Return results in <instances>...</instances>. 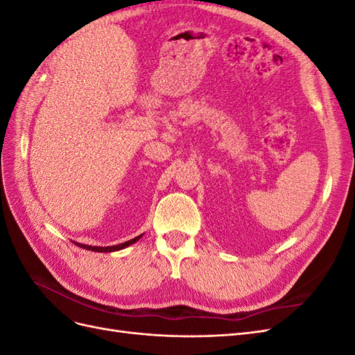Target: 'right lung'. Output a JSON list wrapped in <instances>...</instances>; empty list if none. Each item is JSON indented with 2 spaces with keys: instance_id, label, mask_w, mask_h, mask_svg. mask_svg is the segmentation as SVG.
Listing matches in <instances>:
<instances>
[{
  "instance_id": "right-lung-1",
  "label": "right lung",
  "mask_w": 355,
  "mask_h": 355,
  "mask_svg": "<svg viewBox=\"0 0 355 355\" xmlns=\"http://www.w3.org/2000/svg\"><path fill=\"white\" fill-rule=\"evenodd\" d=\"M141 237H142V235H139V237H136V239H133V240H128V241H125V243L116 244V245H111V247H94V245H85V244H80V243H75V244L83 247V249H85V250H92V252H115V250H121V249H124V247L136 243Z\"/></svg>"
}]
</instances>
